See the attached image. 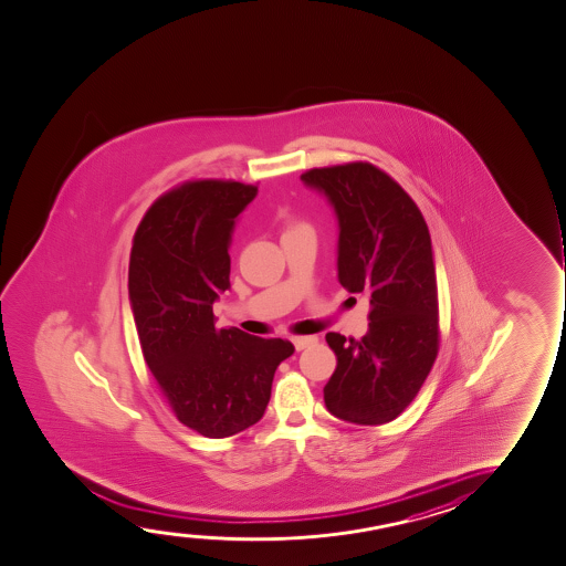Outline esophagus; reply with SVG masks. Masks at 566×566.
Segmentation results:
<instances>
[{
	"instance_id": "34e87169",
	"label": "esophagus",
	"mask_w": 566,
	"mask_h": 566,
	"mask_svg": "<svg viewBox=\"0 0 566 566\" xmlns=\"http://www.w3.org/2000/svg\"><path fill=\"white\" fill-rule=\"evenodd\" d=\"M292 343L295 350H303L314 345L316 337L314 335H301V337H292Z\"/></svg>"
}]
</instances>
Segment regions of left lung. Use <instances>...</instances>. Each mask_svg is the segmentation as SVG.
I'll list each match as a JSON object with an SVG mask.
<instances>
[{"label": "left lung", "mask_w": 566, "mask_h": 566, "mask_svg": "<svg viewBox=\"0 0 566 566\" xmlns=\"http://www.w3.org/2000/svg\"><path fill=\"white\" fill-rule=\"evenodd\" d=\"M301 181L334 206L342 286L370 300L363 339L326 334L337 368L324 387V402L335 418L381 426L405 412L439 353L429 229L408 192L368 161L308 169Z\"/></svg>", "instance_id": "left-lung-1"}]
</instances>
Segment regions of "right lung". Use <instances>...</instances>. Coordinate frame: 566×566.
Instances as JSON below:
<instances>
[{"label":"right lung","instance_id":"obj_1","mask_svg":"<svg viewBox=\"0 0 566 566\" xmlns=\"http://www.w3.org/2000/svg\"><path fill=\"white\" fill-rule=\"evenodd\" d=\"M258 187L196 179L164 192L135 231L129 301L145 363L182 426L208 439L263 418L284 339L217 329L213 301L231 287L232 229Z\"/></svg>","mask_w":566,"mask_h":566}]
</instances>
